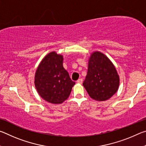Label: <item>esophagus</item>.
<instances>
[{"mask_svg": "<svg viewBox=\"0 0 146 146\" xmlns=\"http://www.w3.org/2000/svg\"><path fill=\"white\" fill-rule=\"evenodd\" d=\"M82 82H83V80L82 78H79L78 80L76 81V82H77L78 84H82Z\"/></svg>", "mask_w": 146, "mask_h": 146, "instance_id": "34e87169", "label": "esophagus"}]
</instances>
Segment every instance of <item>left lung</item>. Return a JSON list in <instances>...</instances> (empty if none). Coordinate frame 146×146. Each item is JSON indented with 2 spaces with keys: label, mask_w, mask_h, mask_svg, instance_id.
Returning a JSON list of instances; mask_svg holds the SVG:
<instances>
[{
  "label": "left lung",
  "mask_w": 146,
  "mask_h": 146,
  "mask_svg": "<svg viewBox=\"0 0 146 146\" xmlns=\"http://www.w3.org/2000/svg\"><path fill=\"white\" fill-rule=\"evenodd\" d=\"M116 68L104 54L95 51L88 62L83 86L90 97L98 101L109 99L117 92L120 83Z\"/></svg>",
  "instance_id": "8db88e82"
}]
</instances>
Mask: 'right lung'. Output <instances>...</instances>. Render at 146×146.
Segmentation results:
<instances>
[{
    "instance_id": "1",
    "label": "right lung",
    "mask_w": 146,
    "mask_h": 146,
    "mask_svg": "<svg viewBox=\"0 0 146 146\" xmlns=\"http://www.w3.org/2000/svg\"><path fill=\"white\" fill-rule=\"evenodd\" d=\"M75 84L63 67V56L55 51L42 59L35 75L36 91L49 103H62L69 97Z\"/></svg>"
}]
</instances>
